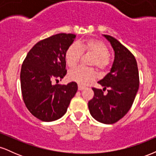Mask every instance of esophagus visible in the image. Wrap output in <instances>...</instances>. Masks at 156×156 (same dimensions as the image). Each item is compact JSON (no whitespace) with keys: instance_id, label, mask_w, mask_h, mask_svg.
Returning <instances> with one entry per match:
<instances>
[{"instance_id":"1","label":"esophagus","mask_w":156,"mask_h":156,"mask_svg":"<svg viewBox=\"0 0 156 156\" xmlns=\"http://www.w3.org/2000/svg\"><path fill=\"white\" fill-rule=\"evenodd\" d=\"M84 89H85V87L82 85H78V90H83Z\"/></svg>"}]
</instances>
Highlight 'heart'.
<instances>
[{
  "label": "heart",
  "instance_id": "b5f03b06",
  "mask_svg": "<svg viewBox=\"0 0 156 156\" xmlns=\"http://www.w3.org/2000/svg\"><path fill=\"white\" fill-rule=\"evenodd\" d=\"M89 53L94 55L92 65H95L98 69H106L110 64L109 48L104 42L99 39H87L80 43H73L67 48L65 53V60L67 66L70 68L76 67L81 58L82 53ZM71 80L80 85H87L95 80L97 75L94 69L79 67L72 69L68 73Z\"/></svg>",
  "mask_w": 156,
  "mask_h": 156
}]
</instances>
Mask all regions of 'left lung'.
I'll return each instance as SVG.
<instances>
[{
	"label": "left lung",
	"instance_id": "8db88e82",
	"mask_svg": "<svg viewBox=\"0 0 156 156\" xmlns=\"http://www.w3.org/2000/svg\"><path fill=\"white\" fill-rule=\"evenodd\" d=\"M114 51V60L108 74L98 81L103 90L92 88L94 97L89 101L91 115L104 124H114L128 113L139 87L137 62L134 55L117 39L103 35ZM108 89L107 94L103 91Z\"/></svg>",
	"mask_w": 156,
	"mask_h": 156
}]
</instances>
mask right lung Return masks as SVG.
I'll return each instance as SVG.
<instances>
[{
  "label": "right lung",
  "mask_w": 156,
  "mask_h": 156,
  "mask_svg": "<svg viewBox=\"0 0 156 156\" xmlns=\"http://www.w3.org/2000/svg\"><path fill=\"white\" fill-rule=\"evenodd\" d=\"M76 36L58 34L39 41L30 50L20 71L21 91L25 104L40 120L52 122L67 112L78 84H53L67 74L65 53Z\"/></svg>",
  "instance_id": "1"
}]
</instances>
